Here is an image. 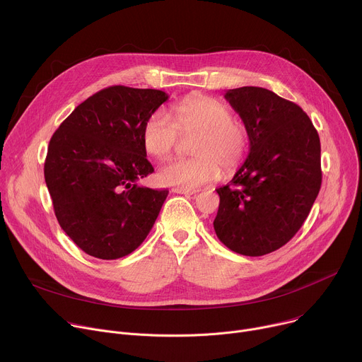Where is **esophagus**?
<instances>
[{"instance_id":"obj_1","label":"esophagus","mask_w":362,"mask_h":362,"mask_svg":"<svg viewBox=\"0 0 362 362\" xmlns=\"http://www.w3.org/2000/svg\"><path fill=\"white\" fill-rule=\"evenodd\" d=\"M175 193H180V194H194L196 190H189V189H183V187H173Z\"/></svg>"}]
</instances>
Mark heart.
Returning <instances> with one entry per match:
<instances>
[{"label": "heart", "mask_w": 362, "mask_h": 362, "mask_svg": "<svg viewBox=\"0 0 362 362\" xmlns=\"http://www.w3.org/2000/svg\"><path fill=\"white\" fill-rule=\"evenodd\" d=\"M173 123L160 110L151 113L141 129V144L148 156L166 159L180 137L194 136L190 151L194 158L166 163L158 180L166 186L194 190L219 179L221 167L233 172L245 159L249 134L243 123L232 119L225 103L203 94H192L172 107Z\"/></svg>", "instance_id": "1"}]
</instances>
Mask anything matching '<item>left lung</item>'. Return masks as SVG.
<instances>
[{"mask_svg":"<svg viewBox=\"0 0 362 362\" xmlns=\"http://www.w3.org/2000/svg\"><path fill=\"white\" fill-rule=\"evenodd\" d=\"M225 98L249 134V154L230 185L216 189L219 240L245 256L271 253L300 229L320 193L318 132L295 103L262 87L228 90Z\"/></svg>","mask_w":362,"mask_h":362,"instance_id":"left-lung-1","label":"left lung"}]
</instances>
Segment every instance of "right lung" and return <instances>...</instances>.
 <instances>
[{
    "mask_svg": "<svg viewBox=\"0 0 362 362\" xmlns=\"http://www.w3.org/2000/svg\"><path fill=\"white\" fill-rule=\"evenodd\" d=\"M169 95L112 86L90 95L48 144L45 183L62 229L87 255L119 259L137 249L169 190L140 186L153 173L141 129Z\"/></svg>",
    "mask_w": 362,
    "mask_h": 362,
    "instance_id": "obj_1",
    "label": "right lung"
}]
</instances>
